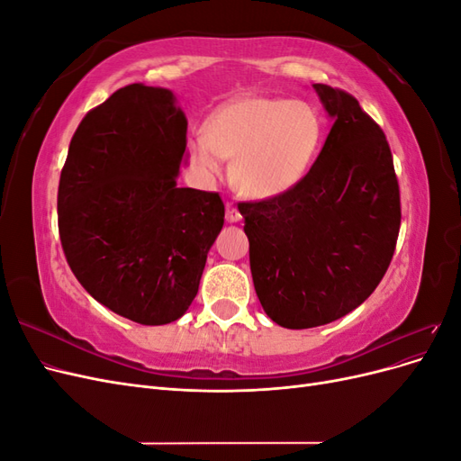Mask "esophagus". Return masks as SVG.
Segmentation results:
<instances>
[{"label": "esophagus", "mask_w": 461, "mask_h": 461, "mask_svg": "<svg viewBox=\"0 0 461 461\" xmlns=\"http://www.w3.org/2000/svg\"><path fill=\"white\" fill-rule=\"evenodd\" d=\"M242 219L239 207H236L234 203H227V221L229 222H239Z\"/></svg>", "instance_id": "esophagus-1"}]
</instances>
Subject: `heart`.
Listing matches in <instances>:
<instances>
[{
    "mask_svg": "<svg viewBox=\"0 0 461 461\" xmlns=\"http://www.w3.org/2000/svg\"><path fill=\"white\" fill-rule=\"evenodd\" d=\"M315 109L298 100L249 95L222 105L190 140V159L205 178L225 175L234 159L242 194L271 200L290 192L308 173L319 146Z\"/></svg>",
    "mask_w": 461,
    "mask_h": 461,
    "instance_id": "1",
    "label": "heart"
}]
</instances>
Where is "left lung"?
Returning <instances> with one entry per match:
<instances>
[{"instance_id":"1","label":"left lung","mask_w":461,"mask_h":461,"mask_svg":"<svg viewBox=\"0 0 461 461\" xmlns=\"http://www.w3.org/2000/svg\"><path fill=\"white\" fill-rule=\"evenodd\" d=\"M334 121L290 192L239 209L256 294L276 325L312 329L354 312L381 283L400 230V190L384 132L354 95L313 85Z\"/></svg>"}]
</instances>
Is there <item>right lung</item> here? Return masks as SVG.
<instances>
[{"label":"right lung","instance_id":"right-lung-1","mask_svg":"<svg viewBox=\"0 0 461 461\" xmlns=\"http://www.w3.org/2000/svg\"><path fill=\"white\" fill-rule=\"evenodd\" d=\"M186 127L171 90L124 86L82 119L59 178L68 267L94 300L140 325L186 313L225 222L219 194L176 186Z\"/></svg>","mask_w":461,"mask_h":461}]
</instances>
